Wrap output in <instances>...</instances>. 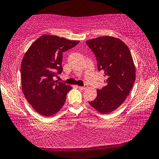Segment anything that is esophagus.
Masks as SVG:
<instances>
[{
  "label": "esophagus",
  "mask_w": 159,
  "mask_h": 159,
  "mask_svg": "<svg viewBox=\"0 0 159 159\" xmlns=\"http://www.w3.org/2000/svg\"><path fill=\"white\" fill-rule=\"evenodd\" d=\"M78 88H79V89H80V90H85L86 88H88V85H85L84 86H78Z\"/></svg>",
  "instance_id": "esophagus-1"
}]
</instances>
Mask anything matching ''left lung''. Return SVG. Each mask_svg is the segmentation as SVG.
<instances>
[{"instance_id": "left-lung-1", "label": "left lung", "mask_w": 159, "mask_h": 159, "mask_svg": "<svg viewBox=\"0 0 159 159\" xmlns=\"http://www.w3.org/2000/svg\"><path fill=\"white\" fill-rule=\"evenodd\" d=\"M95 54L98 68L106 77L105 86L97 90V98L90 105L101 114H109L125 100L133 88L136 69L128 47L114 36H100L86 41Z\"/></svg>"}]
</instances>
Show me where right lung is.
Instances as JSON below:
<instances>
[{"label":"right lung","mask_w":159,"mask_h":159,"mask_svg":"<svg viewBox=\"0 0 159 159\" xmlns=\"http://www.w3.org/2000/svg\"><path fill=\"white\" fill-rule=\"evenodd\" d=\"M65 38L44 34L29 48L21 64V89L35 111L51 116L62 108L72 87L53 79L62 71V53L79 43Z\"/></svg>","instance_id":"obj_1"}]
</instances>
